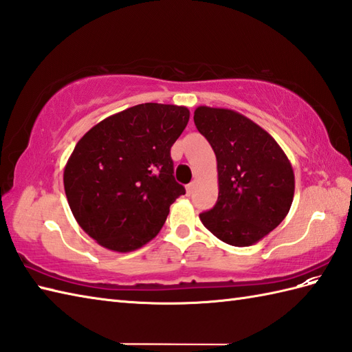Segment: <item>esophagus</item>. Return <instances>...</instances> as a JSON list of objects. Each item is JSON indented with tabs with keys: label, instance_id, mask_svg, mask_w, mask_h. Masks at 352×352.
<instances>
[{
	"label": "esophagus",
	"instance_id": "esophagus-1",
	"mask_svg": "<svg viewBox=\"0 0 352 352\" xmlns=\"http://www.w3.org/2000/svg\"><path fill=\"white\" fill-rule=\"evenodd\" d=\"M195 188H197V183L195 182H192V183H189L188 186H186V193H188V195L190 197L192 193H193V190H195Z\"/></svg>",
	"mask_w": 352,
	"mask_h": 352
}]
</instances>
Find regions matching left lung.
<instances>
[{
	"label": "left lung",
	"mask_w": 352,
	"mask_h": 352,
	"mask_svg": "<svg viewBox=\"0 0 352 352\" xmlns=\"http://www.w3.org/2000/svg\"><path fill=\"white\" fill-rule=\"evenodd\" d=\"M193 121L218 162V201L199 214L201 222L228 245L257 243L280 226L294 201L287 155L271 134L234 110L199 106Z\"/></svg>",
	"instance_id": "obj_1"
}]
</instances>
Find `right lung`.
<instances>
[{
	"label": "right lung",
	"instance_id": "1",
	"mask_svg": "<svg viewBox=\"0 0 352 352\" xmlns=\"http://www.w3.org/2000/svg\"><path fill=\"white\" fill-rule=\"evenodd\" d=\"M184 106L145 102L111 115L81 138L63 170L74 218L96 243L130 252L157 236L186 190L170 146L189 122Z\"/></svg>",
	"mask_w": 352,
	"mask_h": 352
}]
</instances>
